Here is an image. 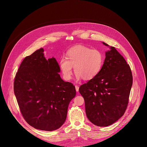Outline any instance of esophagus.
I'll use <instances>...</instances> for the list:
<instances>
[{
	"label": "esophagus",
	"instance_id": "1",
	"mask_svg": "<svg viewBox=\"0 0 147 147\" xmlns=\"http://www.w3.org/2000/svg\"><path fill=\"white\" fill-rule=\"evenodd\" d=\"M75 88H76V92H79V87L78 86H77V85H76L75 86Z\"/></svg>",
	"mask_w": 147,
	"mask_h": 147
}]
</instances>
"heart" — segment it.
I'll return each mask as SVG.
<instances>
[{
  "label": "heart",
  "instance_id": "b5f03b06",
  "mask_svg": "<svg viewBox=\"0 0 147 147\" xmlns=\"http://www.w3.org/2000/svg\"><path fill=\"white\" fill-rule=\"evenodd\" d=\"M104 62L103 53L98 49L78 45L70 49L67 58L62 57L59 67L63 78L67 80L72 78L73 67L78 80H89L95 78L101 71Z\"/></svg>",
  "mask_w": 147,
  "mask_h": 147
}]
</instances>
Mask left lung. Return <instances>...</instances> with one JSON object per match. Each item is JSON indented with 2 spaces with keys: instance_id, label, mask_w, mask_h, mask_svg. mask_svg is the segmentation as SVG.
I'll use <instances>...</instances> for the list:
<instances>
[{
  "instance_id": "8db88e82",
  "label": "left lung",
  "mask_w": 147,
  "mask_h": 147,
  "mask_svg": "<svg viewBox=\"0 0 147 147\" xmlns=\"http://www.w3.org/2000/svg\"><path fill=\"white\" fill-rule=\"evenodd\" d=\"M105 52L100 73L79 88L88 119L96 126H110L124 114L132 85L131 70L114 47Z\"/></svg>"
}]
</instances>
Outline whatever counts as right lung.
Segmentation results:
<instances>
[{"mask_svg": "<svg viewBox=\"0 0 147 147\" xmlns=\"http://www.w3.org/2000/svg\"><path fill=\"white\" fill-rule=\"evenodd\" d=\"M41 48L24 58L16 75L14 93L26 122L51 131L63 125L76 92L73 84L61 78L55 58L47 60Z\"/></svg>", "mask_w": 147, "mask_h": 147, "instance_id": "add662e5", "label": "right lung"}]
</instances>
